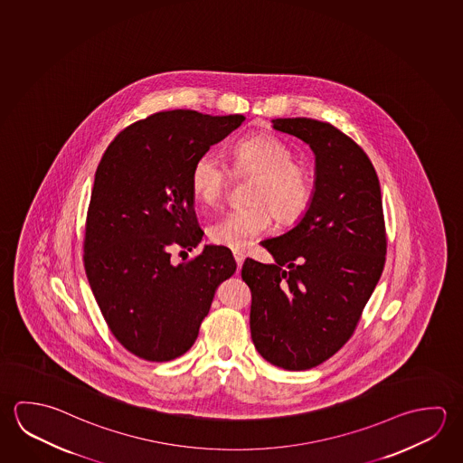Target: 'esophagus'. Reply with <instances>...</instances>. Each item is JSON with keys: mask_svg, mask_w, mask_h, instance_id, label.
I'll list each match as a JSON object with an SVG mask.
<instances>
[{"mask_svg": "<svg viewBox=\"0 0 463 463\" xmlns=\"http://www.w3.org/2000/svg\"><path fill=\"white\" fill-rule=\"evenodd\" d=\"M234 259L235 263H237V268L242 267L243 259H245V255H243L242 251H234Z\"/></svg>", "mask_w": 463, "mask_h": 463, "instance_id": "esophagus-1", "label": "esophagus"}]
</instances>
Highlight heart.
Here are the masks:
<instances>
[{
  "label": "heart",
  "instance_id": "obj_1",
  "mask_svg": "<svg viewBox=\"0 0 463 463\" xmlns=\"http://www.w3.org/2000/svg\"><path fill=\"white\" fill-rule=\"evenodd\" d=\"M234 159L237 171L257 174L249 196L253 206L229 212L216 221L210 228V239L232 250H242L260 234L267 232L273 214L284 224L302 218L312 202L314 185L307 169L294 161L291 147L268 131L239 139ZM228 182L229 169L218 156L208 151L196 157L192 167V188L204 204L218 203Z\"/></svg>",
  "mask_w": 463,
  "mask_h": 463
}]
</instances>
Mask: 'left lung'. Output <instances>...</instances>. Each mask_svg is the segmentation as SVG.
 <instances>
[{"label": "left lung", "mask_w": 463, "mask_h": 463, "mask_svg": "<svg viewBox=\"0 0 463 463\" xmlns=\"http://www.w3.org/2000/svg\"><path fill=\"white\" fill-rule=\"evenodd\" d=\"M271 122L314 151V195L296 228L261 242L275 263L247 259L242 279L251 291L257 351L286 371H306L351 338L381 279L387 253L381 184L363 147L330 123Z\"/></svg>", "instance_id": "8db88e82"}]
</instances>
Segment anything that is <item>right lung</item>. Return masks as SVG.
Wrapping results in <instances>:
<instances>
[{"instance_id":"right-lung-1","label":"right lung","mask_w":463,"mask_h":463,"mask_svg":"<svg viewBox=\"0 0 463 463\" xmlns=\"http://www.w3.org/2000/svg\"><path fill=\"white\" fill-rule=\"evenodd\" d=\"M243 120L239 114L157 112L120 131L99 163L84 269L110 332L135 356L165 363L187 353L216 288L234 275L228 247L204 245L179 265L171 249L192 250L202 242L192 167Z\"/></svg>"}]
</instances>
